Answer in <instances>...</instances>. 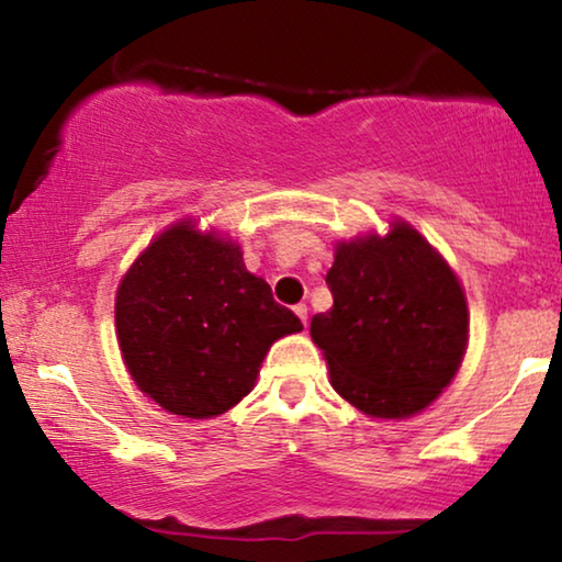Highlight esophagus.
Listing matches in <instances>:
<instances>
[{
	"instance_id": "1",
	"label": "esophagus",
	"mask_w": 562,
	"mask_h": 562,
	"mask_svg": "<svg viewBox=\"0 0 562 562\" xmlns=\"http://www.w3.org/2000/svg\"><path fill=\"white\" fill-rule=\"evenodd\" d=\"M294 312H296V317L302 319L304 325H306V319H310V306H306V304H296Z\"/></svg>"
}]
</instances>
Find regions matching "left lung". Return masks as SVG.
Returning a JSON list of instances; mask_svg holds the SVG:
<instances>
[{"instance_id": "8db88e82", "label": "left lung", "mask_w": 562, "mask_h": 562, "mask_svg": "<svg viewBox=\"0 0 562 562\" xmlns=\"http://www.w3.org/2000/svg\"><path fill=\"white\" fill-rule=\"evenodd\" d=\"M333 310L312 319L337 394L381 419L432 404L463 360L468 310L448 263L417 229L337 245Z\"/></svg>"}]
</instances>
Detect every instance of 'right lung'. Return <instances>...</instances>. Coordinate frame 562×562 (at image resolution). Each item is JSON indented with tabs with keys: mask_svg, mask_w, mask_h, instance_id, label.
<instances>
[{
	"mask_svg": "<svg viewBox=\"0 0 562 562\" xmlns=\"http://www.w3.org/2000/svg\"><path fill=\"white\" fill-rule=\"evenodd\" d=\"M120 350L140 391L191 419L217 417L252 389L260 360L302 319L248 273L237 245L166 229L122 279Z\"/></svg>",
	"mask_w": 562,
	"mask_h": 562,
	"instance_id": "add662e5",
	"label": "right lung"
}]
</instances>
